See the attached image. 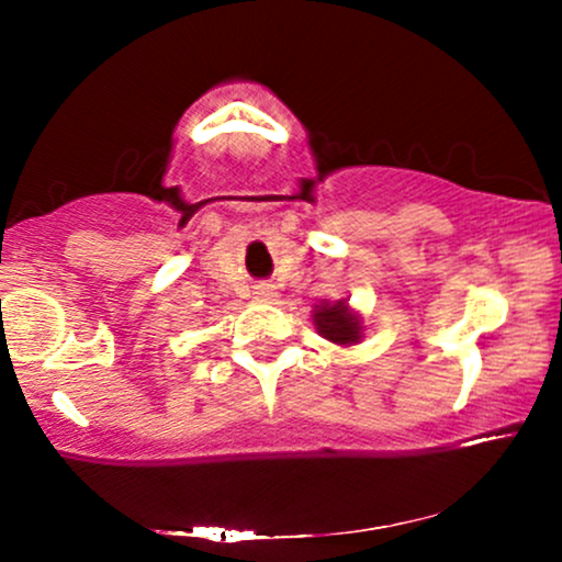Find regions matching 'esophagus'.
<instances>
[{
    "label": "esophagus",
    "instance_id": "esophagus-1",
    "mask_svg": "<svg viewBox=\"0 0 562 562\" xmlns=\"http://www.w3.org/2000/svg\"><path fill=\"white\" fill-rule=\"evenodd\" d=\"M256 295H259V299H263V301L274 299V288L272 285H259V288H256Z\"/></svg>",
    "mask_w": 562,
    "mask_h": 562
}]
</instances>
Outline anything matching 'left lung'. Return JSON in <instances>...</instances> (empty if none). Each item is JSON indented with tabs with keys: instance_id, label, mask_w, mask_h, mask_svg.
Here are the masks:
<instances>
[{
	"instance_id": "1",
	"label": "left lung",
	"mask_w": 562,
	"mask_h": 562,
	"mask_svg": "<svg viewBox=\"0 0 562 562\" xmlns=\"http://www.w3.org/2000/svg\"><path fill=\"white\" fill-rule=\"evenodd\" d=\"M314 325L317 330L325 335L327 340L338 346H348L357 344L362 338V322H359L357 314H351L346 308L344 301L338 303H322L314 312Z\"/></svg>"
}]
</instances>
